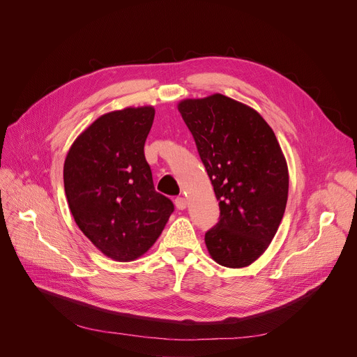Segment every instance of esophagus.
Wrapping results in <instances>:
<instances>
[{
	"mask_svg": "<svg viewBox=\"0 0 357 357\" xmlns=\"http://www.w3.org/2000/svg\"><path fill=\"white\" fill-rule=\"evenodd\" d=\"M186 205H188L186 198H183V197H178V198L175 199V206H176L178 209H185V208H186Z\"/></svg>",
	"mask_w": 357,
	"mask_h": 357,
	"instance_id": "esophagus-1",
	"label": "esophagus"
}]
</instances>
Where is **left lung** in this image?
<instances>
[{
	"label": "left lung",
	"mask_w": 357,
	"mask_h": 357,
	"mask_svg": "<svg viewBox=\"0 0 357 357\" xmlns=\"http://www.w3.org/2000/svg\"><path fill=\"white\" fill-rule=\"evenodd\" d=\"M178 110L220 201V221L205 234L209 255L247 267L268 248L286 211V158L261 114L224 94L185 99Z\"/></svg>",
	"instance_id": "left-lung-1"
}]
</instances>
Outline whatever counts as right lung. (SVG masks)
<instances>
[{
	"label": "right lung",
	"instance_id": "add662e5",
	"mask_svg": "<svg viewBox=\"0 0 357 357\" xmlns=\"http://www.w3.org/2000/svg\"><path fill=\"white\" fill-rule=\"evenodd\" d=\"M152 106L100 116L71 145L64 191L82 232L112 259L133 261L159 238L174 204L155 191L144 146Z\"/></svg>",
	"mask_w": 357,
	"mask_h": 357
}]
</instances>
